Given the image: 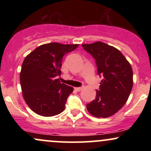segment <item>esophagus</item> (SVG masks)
<instances>
[{
    "mask_svg": "<svg viewBox=\"0 0 151 151\" xmlns=\"http://www.w3.org/2000/svg\"><path fill=\"white\" fill-rule=\"evenodd\" d=\"M74 89H75V90H77V91H80L81 90L83 89V86H80V87H75Z\"/></svg>",
    "mask_w": 151,
    "mask_h": 151,
    "instance_id": "34e87169",
    "label": "esophagus"
}]
</instances>
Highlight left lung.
I'll return each instance as SVG.
<instances>
[{"label": "left lung", "mask_w": 151, "mask_h": 151, "mask_svg": "<svg viewBox=\"0 0 151 151\" xmlns=\"http://www.w3.org/2000/svg\"><path fill=\"white\" fill-rule=\"evenodd\" d=\"M82 47L95 60L97 74L102 77L95 99L86 104V109L97 118L109 117L124 106L131 93V66L119 50L104 42L83 44Z\"/></svg>", "instance_id": "left-lung-1"}]
</instances>
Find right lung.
Returning <instances> with one entry per match:
<instances>
[{
  "label": "right lung",
  "mask_w": 151,
  "mask_h": 151,
  "mask_svg": "<svg viewBox=\"0 0 151 151\" xmlns=\"http://www.w3.org/2000/svg\"><path fill=\"white\" fill-rule=\"evenodd\" d=\"M79 45L47 43L37 47L25 58L20 74L22 95L28 106L38 115L53 116L65 109L67 98L73 88L61 84L64 55Z\"/></svg>",
  "instance_id": "right-lung-1"
}]
</instances>
